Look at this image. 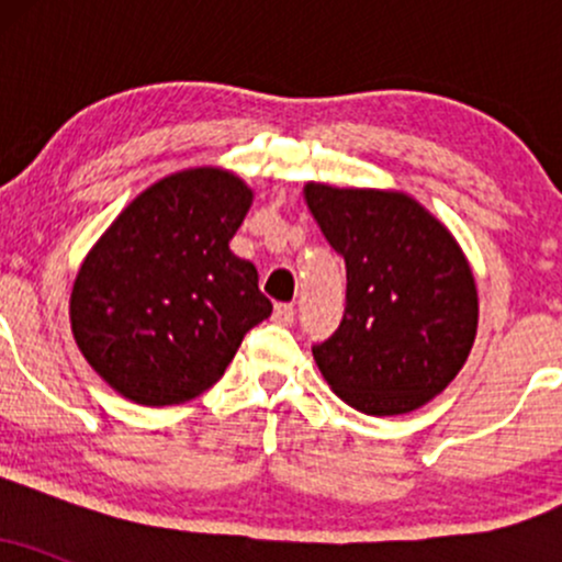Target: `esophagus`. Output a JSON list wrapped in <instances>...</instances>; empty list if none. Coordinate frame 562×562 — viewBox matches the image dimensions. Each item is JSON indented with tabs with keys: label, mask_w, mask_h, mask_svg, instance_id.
I'll return each instance as SVG.
<instances>
[{
	"label": "esophagus",
	"mask_w": 562,
	"mask_h": 562,
	"mask_svg": "<svg viewBox=\"0 0 562 562\" xmlns=\"http://www.w3.org/2000/svg\"><path fill=\"white\" fill-rule=\"evenodd\" d=\"M272 317H274V322H280V325H293L295 306H293V303H277Z\"/></svg>",
	"instance_id": "1"
}]
</instances>
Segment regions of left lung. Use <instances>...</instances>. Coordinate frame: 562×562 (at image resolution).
<instances>
[{"label":"left lung","instance_id":"obj_1","mask_svg":"<svg viewBox=\"0 0 562 562\" xmlns=\"http://www.w3.org/2000/svg\"><path fill=\"white\" fill-rule=\"evenodd\" d=\"M308 211L346 261V312L312 348L322 378L364 415L438 396L473 348L479 290L451 232L415 198L308 182Z\"/></svg>","mask_w":562,"mask_h":562}]
</instances>
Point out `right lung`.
I'll return each instance as SVG.
<instances>
[{"label": "right lung", "instance_id": "obj_1", "mask_svg": "<svg viewBox=\"0 0 562 562\" xmlns=\"http://www.w3.org/2000/svg\"><path fill=\"white\" fill-rule=\"evenodd\" d=\"M250 200L254 190L232 171H177L139 192L87 254L70 330L97 375L128 402L195 398L272 314L254 263L229 250Z\"/></svg>", "mask_w": 562, "mask_h": 562}]
</instances>
